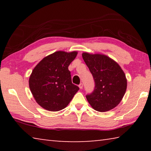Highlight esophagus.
Here are the masks:
<instances>
[{
    "label": "esophagus",
    "instance_id": "esophagus-1",
    "mask_svg": "<svg viewBox=\"0 0 151 151\" xmlns=\"http://www.w3.org/2000/svg\"><path fill=\"white\" fill-rule=\"evenodd\" d=\"M78 87L80 88V89H82V88H83V83H81L80 85H78Z\"/></svg>",
    "mask_w": 151,
    "mask_h": 151
}]
</instances>
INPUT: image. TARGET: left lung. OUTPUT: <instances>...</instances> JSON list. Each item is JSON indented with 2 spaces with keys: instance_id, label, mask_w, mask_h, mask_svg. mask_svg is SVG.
I'll return each instance as SVG.
<instances>
[{
  "instance_id": "1",
  "label": "left lung",
  "mask_w": 151,
  "mask_h": 151,
  "mask_svg": "<svg viewBox=\"0 0 151 151\" xmlns=\"http://www.w3.org/2000/svg\"><path fill=\"white\" fill-rule=\"evenodd\" d=\"M94 81L93 93L86 95L89 104L99 112H106L120 103L127 90L126 76L119 64L106 55L82 54Z\"/></svg>"
}]
</instances>
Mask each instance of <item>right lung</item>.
I'll use <instances>...</instances> for the list:
<instances>
[{"label": "right lung", "instance_id": "1", "mask_svg": "<svg viewBox=\"0 0 151 151\" xmlns=\"http://www.w3.org/2000/svg\"><path fill=\"white\" fill-rule=\"evenodd\" d=\"M76 51H57L45 57L33 69L29 87L37 103L49 111H60L68 105L79 90L72 83L68 66Z\"/></svg>", "mask_w": 151, "mask_h": 151}]
</instances>
